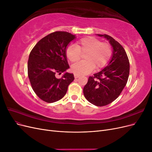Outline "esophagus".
I'll return each instance as SVG.
<instances>
[{
	"label": "esophagus",
	"mask_w": 152,
	"mask_h": 152,
	"mask_svg": "<svg viewBox=\"0 0 152 152\" xmlns=\"http://www.w3.org/2000/svg\"><path fill=\"white\" fill-rule=\"evenodd\" d=\"M79 75H77V74H74V77L75 78V79H77L78 77H79Z\"/></svg>",
	"instance_id": "1"
}]
</instances>
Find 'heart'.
<instances>
[{
	"label": "heart",
	"mask_w": 152,
	"mask_h": 152,
	"mask_svg": "<svg viewBox=\"0 0 152 152\" xmlns=\"http://www.w3.org/2000/svg\"><path fill=\"white\" fill-rule=\"evenodd\" d=\"M66 56L71 63L79 60L81 54H84V61L72 66V71L77 75L87 74L91 71L98 70L108 63L112 50L108 43L102 42L93 37H87L78 40L76 45H69L66 49Z\"/></svg>",
	"instance_id": "b5f03b06"
}]
</instances>
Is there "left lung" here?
<instances>
[{"label": "left lung", "instance_id": "1", "mask_svg": "<svg viewBox=\"0 0 152 152\" xmlns=\"http://www.w3.org/2000/svg\"><path fill=\"white\" fill-rule=\"evenodd\" d=\"M109 40L113 48L108 65L99 72L89 77L83 92L86 99L97 107L113 102L121 94L129 75V61L124 48L112 37L98 34Z\"/></svg>", "mask_w": 152, "mask_h": 152}]
</instances>
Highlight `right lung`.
Wrapping results in <instances>:
<instances>
[{
  "mask_svg": "<svg viewBox=\"0 0 152 152\" xmlns=\"http://www.w3.org/2000/svg\"><path fill=\"white\" fill-rule=\"evenodd\" d=\"M75 36L66 31H54L36 44L29 55L28 75L32 89L39 98L47 103L63 98L68 87L74 80L73 73L65 72L70 68L66 56L67 45Z\"/></svg>",
  "mask_w": 152,
  "mask_h": 152,
  "instance_id": "right-lung-1",
  "label": "right lung"
}]
</instances>
